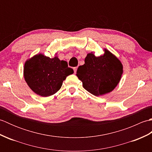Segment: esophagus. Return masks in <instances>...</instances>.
<instances>
[{
  "mask_svg": "<svg viewBox=\"0 0 152 152\" xmlns=\"http://www.w3.org/2000/svg\"><path fill=\"white\" fill-rule=\"evenodd\" d=\"M77 69H78V67H74V68H73L74 71V73H76V70H77Z\"/></svg>",
  "mask_w": 152,
  "mask_h": 152,
  "instance_id": "obj_1",
  "label": "esophagus"
}]
</instances>
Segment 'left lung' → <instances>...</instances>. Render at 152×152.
Segmentation results:
<instances>
[{
    "label": "left lung",
    "instance_id": "8db88e82",
    "mask_svg": "<svg viewBox=\"0 0 152 152\" xmlns=\"http://www.w3.org/2000/svg\"><path fill=\"white\" fill-rule=\"evenodd\" d=\"M123 74V65L110 51L104 50L103 56L96 57L93 53L87 55L85 64L80 66L76 76L83 87L95 96L111 92L119 83Z\"/></svg>",
    "mask_w": 152,
    "mask_h": 152
}]
</instances>
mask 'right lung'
Masks as SVG:
<instances>
[{
    "mask_svg": "<svg viewBox=\"0 0 152 152\" xmlns=\"http://www.w3.org/2000/svg\"><path fill=\"white\" fill-rule=\"evenodd\" d=\"M74 73L65 61L37 54L25 63L23 75L28 87L42 96H49L61 89L66 77Z\"/></svg>",
    "mask_w": 152,
    "mask_h": 152,
    "instance_id": "obj_1",
    "label": "right lung"
}]
</instances>
